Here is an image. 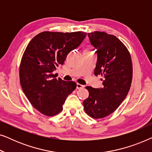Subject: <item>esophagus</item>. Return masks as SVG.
<instances>
[{
    "mask_svg": "<svg viewBox=\"0 0 152 152\" xmlns=\"http://www.w3.org/2000/svg\"><path fill=\"white\" fill-rule=\"evenodd\" d=\"M83 87H84V86H83V85H82V84H77V89H79V88H83Z\"/></svg>",
    "mask_w": 152,
    "mask_h": 152,
    "instance_id": "1",
    "label": "esophagus"
}]
</instances>
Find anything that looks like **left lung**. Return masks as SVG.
<instances>
[{"label":"left lung","mask_w":152,"mask_h":152,"mask_svg":"<svg viewBox=\"0 0 152 152\" xmlns=\"http://www.w3.org/2000/svg\"><path fill=\"white\" fill-rule=\"evenodd\" d=\"M88 37L96 49L94 73L103 77V87L86 86L89 96L83 105L88 115L98 119L111 114L125 99L132 81V63L127 48L116 37L100 32L88 33Z\"/></svg>","instance_id":"1"}]
</instances>
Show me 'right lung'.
Returning a JSON list of instances; mask_svg holds the SVG:
<instances>
[{
    "label": "right lung",
    "mask_w": 152,
    "mask_h": 152,
    "mask_svg": "<svg viewBox=\"0 0 152 152\" xmlns=\"http://www.w3.org/2000/svg\"><path fill=\"white\" fill-rule=\"evenodd\" d=\"M86 33L43 32L28 43L20 66V82L25 95L35 109L48 116L63 109L66 97L76 88L75 82L55 78L68 54L80 45Z\"/></svg>",
    "instance_id": "right-lung-1"
}]
</instances>
